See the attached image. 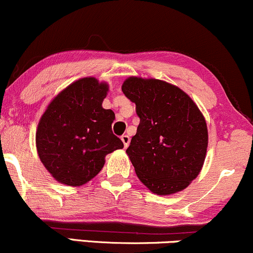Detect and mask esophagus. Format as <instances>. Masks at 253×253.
I'll use <instances>...</instances> for the list:
<instances>
[{
	"label": "esophagus",
	"instance_id": "34e87169",
	"mask_svg": "<svg viewBox=\"0 0 253 253\" xmlns=\"http://www.w3.org/2000/svg\"><path fill=\"white\" fill-rule=\"evenodd\" d=\"M121 139H122V142H123V144H124V148H127V145H129V143H130V137L127 135H123L121 137Z\"/></svg>",
	"mask_w": 253,
	"mask_h": 253
}]
</instances>
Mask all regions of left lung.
I'll list each match as a JSON object with an SVG mask.
<instances>
[{
  "instance_id": "left-lung-1",
  "label": "left lung",
  "mask_w": 253,
  "mask_h": 253,
  "mask_svg": "<svg viewBox=\"0 0 253 253\" xmlns=\"http://www.w3.org/2000/svg\"><path fill=\"white\" fill-rule=\"evenodd\" d=\"M122 91L136 104L137 132L126 154L138 179L154 194L188 187L203 168L209 132L203 114L177 86L130 77Z\"/></svg>"
}]
</instances>
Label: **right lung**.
Here are the masks:
<instances>
[{
	"label": "right lung",
	"instance_id": "add662e5",
	"mask_svg": "<svg viewBox=\"0 0 253 253\" xmlns=\"http://www.w3.org/2000/svg\"><path fill=\"white\" fill-rule=\"evenodd\" d=\"M109 86L96 78H83L56 96L39 122L37 149L41 162L56 181L82 186L102 170L105 156L122 149L112 132V110L102 103Z\"/></svg>",
	"mask_w": 253,
	"mask_h": 253
}]
</instances>
